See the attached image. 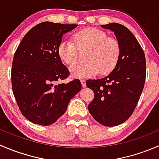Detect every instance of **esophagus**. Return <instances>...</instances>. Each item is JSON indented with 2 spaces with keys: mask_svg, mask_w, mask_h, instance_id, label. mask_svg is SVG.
Instances as JSON below:
<instances>
[{
  "mask_svg": "<svg viewBox=\"0 0 159 159\" xmlns=\"http://www.w3.org/2000/svg\"><path fill=\"white\" fill-rule=\"evenodd\" d=\"M81 85H82L83 88L86 87V81H85V80L81 79Z\"/></svg>",
  "mask_w": 159,
  "mask_h": 159,
  "instance_id": "obj_1",
  "label": "esophagus"
}]
</instances>
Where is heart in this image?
Listing matches in <instances>:
<instances>
[{
  "instance_id": "b5f03b06",
  "label": "heart",
  "mask_w": 159,
  "mask_h": 159,
  "mask_svg": "<svg viewBox=\"0 0 159 159\" xmlns=\"http://www.w3.org/2000/svg\"><path fill=\"white\" fill-rule=\"evenodd\" d=\"M73 41L65 39L57 48L61 60L72 66L78 61V51L88 50L84 61L70 68V75L76 78L93 77L99 72L107 75L115 68L120 56V45L116 39L108 38L102 30L96 28H86L76 32Z\"/></svg>"
}]
</instances>
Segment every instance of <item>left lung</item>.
<instances>
[{
    "label": "left lung",
    "mask_w": 159,
    "mask_h": 159,
    "mask_svg": "<svg viewBox=\"0 0 159 159\" xmlns=\"http://www.w3.org/2000/svg\"><path fill=\"white\" fill-rule=\"evenodd\" d=\"M101 26L114 32L120 56L108 76L86 81L94 94L89 111L101 125L112 127L129 119L137 106L145 85L146 61L140 44L126 27L118 23Z\"/></svg>",
    "instance_id": "8db88e82"
}]
</instances>
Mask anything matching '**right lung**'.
<instances>
[{"label":"right lung","mask_w":159,"mask_h":159,"mask_svg":"<svg viewBox=\"0 0 159 159\" xmlns=\"http://www.w3.org/2000/svg\"><path fill=\"white\" fill-rule=\"evenodd\" d=\"M77 26L40 23L25 35L16 50L11 68L13 93L22 115L34 124L55 122L81 91L78 79L57 84L70 74L57 48L63 35Z\"/></svg>","instance_id":"add662e5"}]
</instances>
